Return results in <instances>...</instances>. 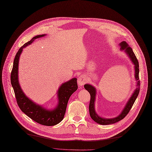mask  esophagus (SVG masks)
<instances>
[{
  "label": "esophagus",
  "mask_w": 152,
  "mask_h": 152,
  "mask_svg": "<svg viewBox=\"0 0 152 152\" xmlns=\"http://www.w3.org/2000/svg\"><path fill=\"white\" fill-rule=\"evenodd\" d=\"M77 82L79 86H83L87 82V80H86V78L84 75H81L78 77Z\"/></svg>",
  "instance_id": "obj_1"
}]
</instances>
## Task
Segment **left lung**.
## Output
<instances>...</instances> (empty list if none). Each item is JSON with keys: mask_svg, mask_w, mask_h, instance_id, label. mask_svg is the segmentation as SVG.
Segmentation results:
<instances>
[{"mask_svg": "<svg viewBox=\"0 0 152 152\" xmlns=\"http://www.w3.org/2000/svg\"><path fill=\"white\" fill-rule=\"evenodd\" d=\"M120 46H121V49L122 50H124L126 52V53L128 54L130 58H131V61L135 65V77L137 80V88L135 89V91L134 92L133 95L131 97L128 101V102L125 106L124 110L122 111L121 114L119 115V116L115 118H112V119H104L99 117V115L95 113V96H96V90L95 88L93 87V86L88 85V84H86L84 85V88L88 90V91L90 94V104H89V111H90V115L91 119L95 121L97 123L102 124V125H109V124H112L114 123H115V122H119V121L122 120V119H124L130 110H131V108L135 102V101L136 98H137L139 95V93L140 91V80H139V64L138 60H137V57L133 52V50L131 48L129 47L128 45L126 43V41H122V42L120 43Z\"/></svg>", "mask_w": 152, "mask_h": 152, "instance_id": "8db88e82", "label": "left lung"}]
</instances>
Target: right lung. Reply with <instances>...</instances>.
Returning a JSON list of instances; mask_svg holds the SVG:
<instances>
[{
    "label": "right lung",
    "mask_w": 152,
    "mask_h": 152,
    "mask_svg": "<svg viewBox=\"0 0 152 152\" xmlns=\"http://www.w3.org/2000/svg\"><path fill=\"white\" fill-rule=\"evenodd\" d=\"M44 36L45 34L36 36L19 49L13 61L10 80L14 93H15L17 103L22 112L26 114L29 118L38 122V124L52 126L59 124L64 119L69 98L72 95V93L78 88L77 78H72L69 82L63 83L61 86L58 91L59 104L56 109L53 111L46 110L44 107L36 104L32 101L28 99L21 90L18 80L19 57L21 53L22 52L23 49L30 45L35 39L44 37Z\"/></svg>",
    "instance_id": "right-lung-1"
}]
</instances>
